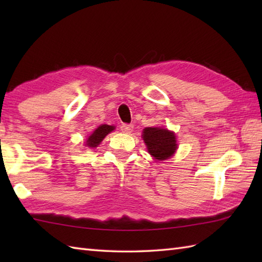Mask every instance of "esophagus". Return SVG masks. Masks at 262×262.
Wrapping results in <instances>:
<instances>
[{"instance_id": "obj_1", "label": "esophagus", "mask_w": 262, "mask_h": 262, "mask_svg": "<svg viewBox=\"0 0 262 262\" xmlns=\"http://www.w3.org/2000/svg\"><path fill=\"white\" fill-rule=\"evenodd\" d=\"M134 129V126L133 125H128V124H122L120 126V130L122 133H126V134H130V133Z\"/></svg>"}]
</instances>
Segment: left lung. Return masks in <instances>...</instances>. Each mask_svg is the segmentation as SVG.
I'll use <instances>...</instances> for the list:
<instances>
[{
	"label": "left lung",
	"mask_w": 262,
	"mask_h": 262,
	"mask_svg": "<svg viewBox=\"0 0 262 262\" xmlns=\"http://www.w3.org/2000/svg\"><path fill=\"white\" fill-rule=\"evenodd\" d=\"M143 140L146 144L147 152L155 160L170 159L177 151L178 144L173 132L162 127H146L143 130Z\"/></svg>",
	"instance_id": "obj_1"
}]
</instances>
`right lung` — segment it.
<instances>
[{
  "instance_id": "obj_1",
  "label": "right lung",
  "mask_w": 262,
  "mask_h": 262,
  "mask_svg": "<svg viewBox=\"0 0 262 262\" xmlns=\"http://www.w3.org/2000/svg\"><path fill=\"white\" fill-rule=\"evenodd\" d=\"M115 129V126L110 125H100L92 134L88 137L85 142V146L88 147H97L100 143L103 141V138L107 136L109 133Z\"/></svg>"
}]
</instances>
